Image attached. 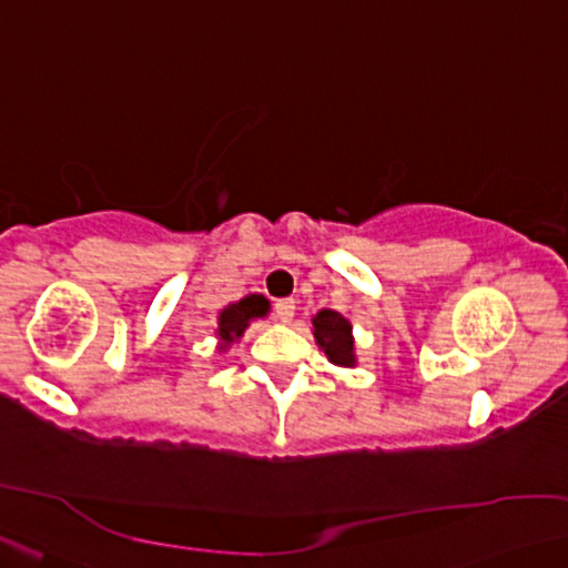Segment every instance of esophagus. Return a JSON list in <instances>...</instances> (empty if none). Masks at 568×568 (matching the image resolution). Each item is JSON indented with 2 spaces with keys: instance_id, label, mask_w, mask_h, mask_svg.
I'll return each mask as SVG.
<instances>
[{
  "instance_id": "1",
  "label": "esophagus",
  "mask_w": 568,
  "mask_h": 568,
  "mask_svg": "<svg viewBox=\"0 0 568 568\" xmlns=\"http://www.w3.org/2000/svg\"><path fill=\"white\" fill-rule=\"evenodd\" d=\"M275 316L283 323H291L295 316V301L293 298H281L275 301Z\"/></svg>"
}]
</instances>
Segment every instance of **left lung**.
<instances>
[{
    "instance_id": "8db88e82",
    "label": "left lung",
    "mask_w": 568,
    "mask_h": 568,
    "mask_svg": "<svg viewBox=\"0 0 568 568\" xmlns=\"http://www.w3.org/2000/svg\"><path fill=\"white\" fill-rule=\"evenodd\" d=\"M313 336H316V344L323 348V354L328 356L331 364L346 368L356 364L351 323L341 313L328 308L318 311L313 316Z\"/></svg>"
}]
</instances>
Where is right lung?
Here are the masks:
<instances>
[{"label":"right lung","instance_id":"right-lung-1","mask_svg":"<svg viewBox=\"0 0 568 568\" xmlns=\"http://www.w3.org/2000/svg\"><path fill=\"white\" fill-rule=\"evenodd\" d=\"M270 311V301L265 295H245V298L237 303H230L227 308L220 313V326H217V338H220V351L230 348L235 341H240L242 333L250 326V321L265 318Z\"/></svg>","mask_w":568,"mask_h":568}]
</instances>
